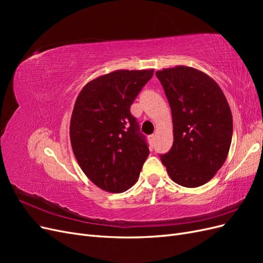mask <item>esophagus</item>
Segmentation results:
<instances>
[{"instance_id":"1","label":"esophagus","mask_w":263,"mask_h":263,"mask_svg":"<svg viewBox=\"0 0 263 263\" xmlns=\"http://www.w3.org/2000/svg\"><path fill=\"white\" fill-rule=\"evenodd\" d=\"M155 140H156V135L154 134V135H150L149 136V141L151 142V144H153V142H155Z\"/></svg>"}]
</instances>
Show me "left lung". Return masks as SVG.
I'll list each match as a JSON object with an SVG mask.
<instances>
[{"label":"left lung","mask_w":263,"mask_h":263,"mask_svg":"<svg viewBox=\"0 0 263 263\" xmlns=\"http://www.w3.org/2000/svg\"><path fill=\"white\" fill-rule=\"evenodd\" d=\"M169 101L173 145L160 156L172 181L185 187L209 182L224 164L233 116L219 85L202 71L177 66L156 72Z\"/></svg>","instance_id":"left-lung-1"}]
</instances>
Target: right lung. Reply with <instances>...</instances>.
<instances>
[{"mask_svg": "<svg viewBox=\"0 0 263 263\" xmlns=\"http://www.w3.org/2000/svg\"><path fill=\"white\" fill-rule=\"evenodd\" d=\"M154 76L150 70H116L87 82L70 121L73 154L85 176L110 193L132 187L149 156L130 105Z\"/></svg>", "mask_w": 263, "mask_h": 263, "instance_id": "add662e5", "label": "right lung"}]
</instances>
